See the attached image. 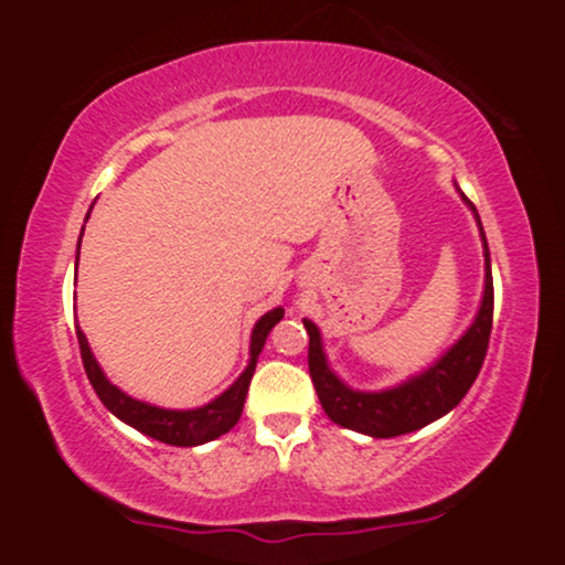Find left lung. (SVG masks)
Here are the masks:
<instances>
[{
  "instance_id": "1",
  "label": "left lung",
  "mask_w": 565,
  "mask_h": 565,
  "mask_svg": "<svg viewBox=\"0 0 565 565\" xmlns=\"http://www.w3.org/2000/svg\"><path fill=\"white\" fill-rule=\"evenodd\" d=\"M472 215L478 220L476 206L465 196ZM481 228V220H478ZM483 238V255H486V287L481 310H478L472 327L459 337L454 345L446 350L444 355L425 369L417 377L401 382L398 387L380 393H361L348 387L337 374L329 369L327 355L321 348V332L313 321L302 319L305 329H308V369L310 380H313L316 393L332 423L348 427V430L366 433L374 438H395L404 433H414L419 427L436 423L438 417L449 414L465 393L470 391L476 382L478 372H481L486 350H489L491 337V321H494V281H491V260H489V244H486V233L481 228Z\"/></svg>"
}]
</instances>
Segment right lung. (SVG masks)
Here are the masks:
<instances>
[{"label":"right lung","instance_id":"obj_1","mask_svg":"<svg viewBox=\"0 0 565 565\" xmlns=\"http://www.w3.org/2000/svg\"><path fill=\"white\" fill-rule=\"evenodd\" d=\"M89 217V215H87ZM82 244V238H79ZM79 260V257H76ZM284 319V308H274L263 316L260 321L252 329V345H249V366L244 369V374L238 377L223 395H217L212 404L201 408H188V412H174V408H159L151 404H142L138 398H129L127 393H121L119 387L111 385L103 374V369L97 366L93 350H89L87 337H84L82 329H76V340H79L82 350V364L84 372H87L89 382H93L97 398L103 401V406L119 417L121 423H127L135 430L146 433V436L161 440V444L170 446H199L206 444V440H215L228 433L233 425L238 423L244 412L246 391H249L252 374H255L257 355L268 340L270 329L276 327L278 321Z\"/></svg>","mask_w":565,"mask_h":565}]
</instances>
